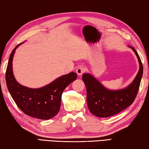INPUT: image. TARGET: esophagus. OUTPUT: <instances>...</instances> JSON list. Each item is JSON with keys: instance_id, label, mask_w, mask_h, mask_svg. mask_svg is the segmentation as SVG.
<instances>
[{"instance_id": "obj_1", "label": "esophagus", "mask_w": 149, "mask_h": 149, "mask_svg": "<svg viewBox=\"0 0 149 149\" xmlns=\"http://www.w3.org/2000/svg\"><path fill=\"white\" fill-rule=\"evenodd\" d=\"M84 71H85V68L83 66H79L76 70V72L79 76H80L82 73H84Z\"/></svg>"}]
</instances>
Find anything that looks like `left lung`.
Returning a JSON list of instances; mask_svg holds the SVG:
<instances>
[{
    "label": "left lung",
    "mask_w": 149,
    "mask_h": 149,
    "mask_svg": "<svg viewBox=\"0 0 149 149\" xmlns=\"http://www.w3.org/2000/svg\"><path fill=\"white\" fill-rule=\"evenodd\" d=\"M131 48L138 58L139 70L134 81L126 88L115 91L109 90L92 75L88 73L82 75V80L87 90L88 109L95 116L107 118L120 113L134 103L139 89L143 67L137 51L133 47Z\"/></svg>",
    "instance_id": "8db88e82"
}]
</instances>
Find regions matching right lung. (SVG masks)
<instances>
[{
	"label": "right lung",
	"mask_w": 149,
	"mask_h": 149,
	"mask_svg": "<svg viewBox=\"0 0 149 149\" xmlns=\"http://www.w3.org/2000/svg\"><path fill=\"white\" fill-rule=\"evenodd\" d=\"M15 47L8 63L6 82L8 90L17 106L25 114L41 120L53 118L59 111L61 95L68 85L77 79V73L71 72L57 78L50 84L38 89L23 86L15 80L12 71V60Z\"/></svg>",
	"instance_id": "obj_1"
}]
</instances>
